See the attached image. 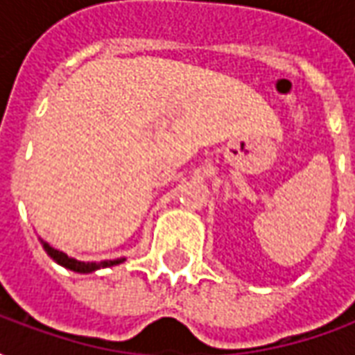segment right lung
<instances>
[{
  "label": "right lung",
  "instance_id": "right-lung-1",
  "mask_svg": "<svg viewBox=\"0 0 355 355\" xmlns=\"http://www.w3.org/2000/svg\"><path fill=\"white\" fill-rule=\"evenodd\" d=\"M45 247V251L58 262V264H62L64 268H70L73 272H80V274H89V272H94V270H98V268H108V266H116L119 262L123 261V259H116V261H102V262H80L76 261V259H70L68 254H64L62 251H57V249H53L47 243H43Z\"/></svg>",
  "mask_w": 355,
  "mask_h": 355
}]
</instances>
